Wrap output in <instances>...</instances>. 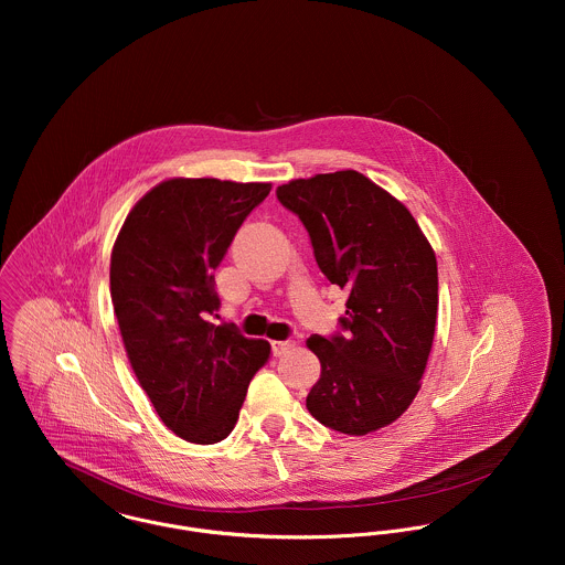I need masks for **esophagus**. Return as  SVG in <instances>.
<instances>
[{
	"label": "esophagus",
	"instance_id": "obj_1",
	"mask_svg": "<svg viewBox=\"0 0 565 565\" xmlns=\"http://www.w3.org/2000/svg\"><path fill=\"white\" fill-rule=\"evenodd\" d=\"M274 354L276 356H282V354H287L289 350H294L296 348V341L294 339H289V341H274Z\"/></svg>",
	"mask_w": 565,
	"mask_h": 565
}]
</instances>
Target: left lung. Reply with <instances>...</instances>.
Here are the masks:
<instances>
[{
	"label": "left lung",
	"instance_id": "1",
	"mask_svg": "<svg viewBox=\"0 0 565 565\" xmlns=\"http://www.w3.org/2000/svg\"><path fill=\"white\" fill-rule=\"evenodd\" d=\"M313 243L323 276L348 291V337L311 334L322 363L309 413L345 435L396 422L422 387L437 323V258L401 200L343 169L276 189Z\"/></svg>",
	"mask_w": 565,
	"mask_h": 565
}]
</instances>
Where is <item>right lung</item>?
I'll return each mask as SVG.
<instances>
[{"label":"right lung","mask_w":565,"mask_h":565,"mask_svg":"<svg viewBox=\"0 0 565 565\" xmlns=\"http://www.w3.org/2000/svg\"><path fill=\"white\" fill-rule=\"evenodd\" d=\"M269 182L169 178L128 213L110 254V300L132 372L162 424L215 444L239 419L265 339L209 322L220 307L213 271Z\"/></svg>","instance_id":"1"}]
</instances>
